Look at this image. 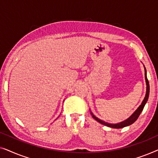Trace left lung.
Returning a JSON list of instances; mask_svg holds the SVG:
<instances>
[{"label":"left lung","mask_w":158,"mask_h":158,"mask_svg":"<svg viewBox=\"0 0 158 158\" xmlns=\"http://www.w3.org/2000/svg\"><path fill=\"white\" fill-rule=\"evenodd\" d=\"M144 77H145V82H146V85H147L146 94H145V96H144V98L143 99V101H142V103L140 104L139 106L137 108V110H136V111L134 112V113L131 114V115L129 116L128 118H127L126 120L123 121V122H122L117 123V124H111V123L106 122H104V121L101 120V119H100V118H98V117H96V116H95L94 114H93L91 110L90 109V114H91L93 118H94L95 120H96L97 122H99L101 124L105 125V126L111 127V128H114V129H121V128H123V127L129 126V125L132 124L137 119L138 117H139V116L140 115V114H141V112L142 111V110H143L144 106H145L146 103H147V101H148V100L149 94H150V85H149V81L148 80V77H147V70H146L145 67L144 66Z\"/></svg>","instance_id":"left-lung-1"}]
</instances>
